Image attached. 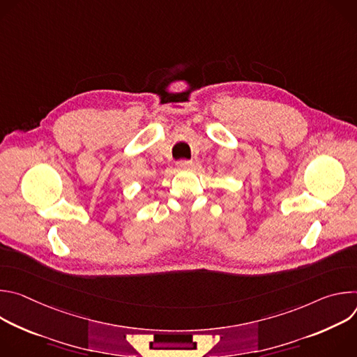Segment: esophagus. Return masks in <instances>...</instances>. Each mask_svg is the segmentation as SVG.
<instances>
[{"mask_svg":"<svg viewBox=\"0 0 357 357\" xmlns=\"http://www.w3.org/2000/svg\"><path fill=\"white\" fill-rule=\"evenodd\" d=\"M176 165H178V168H179V169H189V168L192 167V161L182 160V161H179Z\"/></svg>","mask_w":357,"mask_h":357,"instance_id":"34e87169","label":"esophagus"}]
</instances>
